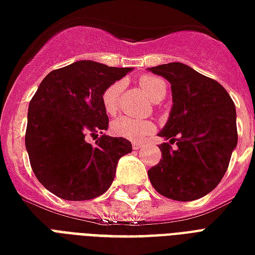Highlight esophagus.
I'll return each mask as SVG.
<instances>
[{
	"instance_id": "esophagus-1",
	"label": "esophagus",
	"mask_w": 255,
	"mask_h": 255,
	"mask_svg": "<svg viewBox=\"0 0 255 255\" xmlns=\"http://www.w3.org/2000/svg\"><path fill=\"white\" fill-rule=\"evenodd\" d=\"M143 146H144V143H142V142H133L132 143L133 150H139V148H142Z\"/></svg>"
}]
</instances>
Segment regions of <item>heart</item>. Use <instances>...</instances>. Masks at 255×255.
I'll use <instances>...</instances> for the list:
<instances>
[{
  "mask_svg": "<svg viewBox=\"0 0 255 255\" xmlns=\"http://www.w3.org/2000/svg\"><path fill=\"white\" fill-rule=\"evenodd\" d=\"M139 86L148 96V99L158 103L165 97L167 85L162 78L155 75H142L139 78ZM123 90V82L118 81L109 85L103 93V105L107 113L113 115L119 108V97ZM155 129L151 120L136 119L131 116H120L115 119L111 124V131L115 136L128 139V140H142Z\"/></svg>",
  "mask_w": 255,
  "mask_h": 255,
  "instance_id": "obj_1",
  "label": "heart"
}]
</instances>
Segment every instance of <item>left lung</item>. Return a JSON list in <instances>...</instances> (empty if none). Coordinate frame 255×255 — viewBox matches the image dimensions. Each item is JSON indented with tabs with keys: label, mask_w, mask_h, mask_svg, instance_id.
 Here are the masks:
<instances>
[{
	"label": "left lung",
	"mask_w": 255,
	"mask_h": 255,
	"mask_svg": "<svg viewBox=\"0 0 255 255\" xmlns=\"http://www.w3.org/2000/svg\"><path fill=\"white\" fill-rule=\"evenodd\" d=\"M147 70L170 84L173 100L169 119L158 133L169 143L159 146L162 159L148 170V178L167 199L197 200L222 181L238 143L234 101L219 82L180 62Z\"/></svg>",
	"instance_id": "obj_1"
}]
</instances>
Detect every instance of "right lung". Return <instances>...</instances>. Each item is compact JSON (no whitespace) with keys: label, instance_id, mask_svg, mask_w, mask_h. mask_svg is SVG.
Instances as JSON below:
<instances>
[{"label":"right lung","instance_id":"1","mask_svg":"<svg viewBox=\"0 0 255 255\" xmlns=\"http://www.w3.org/2000/svg\"><path fill=\"white\" fill-rule=\"evenodd\" d=\"M129 71L132 67L78 60L40 82L28 107L25 148L36 178L51 193L81 201L112 185L119 159L132 151V144L105 133L96 144L86 137L108 129L104 90Z\"/></svg>","mask_w":255,"mask_h":255}]
</instances>
